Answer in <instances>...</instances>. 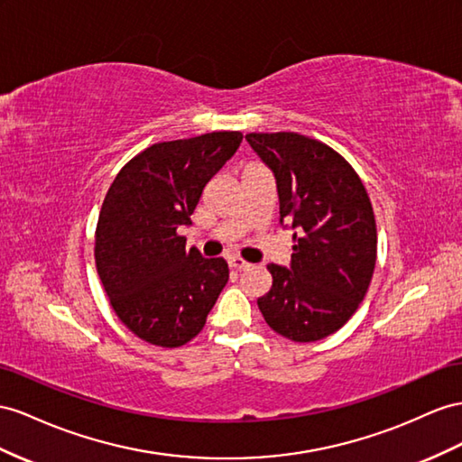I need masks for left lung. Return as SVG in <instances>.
I'll return each instance as SVG.
<instances>
[{"mask_svg": "<svg viewBox=\"0 0 462 462\" xmlns=\"http://www.w3.org/2000/svg\"><path fill=\"white\" fill-rule=\"evenodd\" d=\"M240 146L236 133L160 142L118 171L103 200L96 265L121 322L152 346L181 347L199 336L228 282L218 254L189 247L207 183Z\"/></svg>", "mask_w": 462, "mask_h": 462, "instance_id": "obj_1", "label": "left lung"}]
</instances>
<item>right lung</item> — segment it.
Masks as SVG:
<instances>
[{"label":"right lung","instance_id":"1","mask_svg":"<svg viewBox=\"0 0 462 462\" xmlns=\"http://www.w3.org/2000/svg\"><path fill=\"white\" fill-rule=\"evenodd\" d=\"M279 193L281 224L292 230L287 265H267L273 282L257 300L265 322L292 341L337 332L359 309L376 263L369 195L337 152L297 133L245 136Z\"/></svg>","mask_w":462,"mask_h":462}]
</instances>
